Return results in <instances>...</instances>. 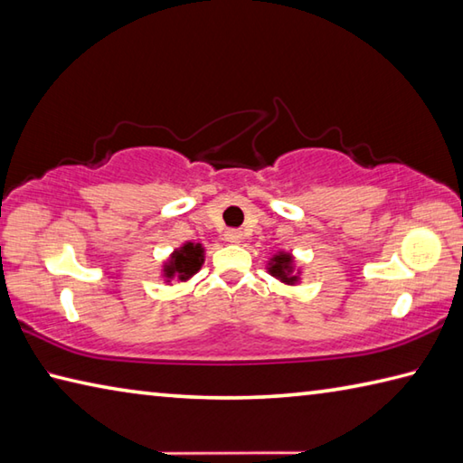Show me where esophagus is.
<instances>
[{
	"label": "esophagus",
	"instance_id": "1",
	"mask_svg": "<svg viewBox=\"0 0 463 463\" xmlns=\"http://www.w3.org/2000/svg\"><path fill=\"white\" fill-rule=\"evenodd\" d=\"M225 240L232 241V243H238V241L241 240V232H238V230H230V232H225Z\"/></svg>",
	"mask_w": 463,
	"mask_h": 463
}]
</instances>
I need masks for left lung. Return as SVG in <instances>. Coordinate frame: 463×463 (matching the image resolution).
I'll return each instance as SVG.
<instances>
[{"mask_svg":"<svg viewBox=\"0 0 463 463\" xmlns=\"http://www.w3.org/2000/svg\"><path fill=\"white\" fill-rule=\"evenodd\" d=\"M292 272V256L290 254H278L272 258V264H269V274L280 278L282 282L292 284L296 282V276Z\"/></svg>","mask_w":463,"mask_h":463,"instance_id":"obj_1","label":"left lung"}]
</instances>
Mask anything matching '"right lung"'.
<instances>
[{"label": "right lung", "instance_id": "obj_1", "mask_svg": "<svg viewBox=\"0 0 463 463\" xmlns=\"http://www.w3.org/2000/svg\"><path fill=\"white\" fill-rule=\"evenodd\" d=\"M203 264V248L202 243H185L181 250L171 256L169 264L165 266V278L179 276V280H187L194 276Z\"/></svg>", "mask_w": 463, "mask_h": 463}]
</instances>
